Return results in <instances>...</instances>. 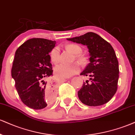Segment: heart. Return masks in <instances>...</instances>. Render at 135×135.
<instances>
[{
    "label": "heart",
    "instance_id": "b5f03b06",
    "mask_svg": "<svg viewBox=\"0 0 135 135\" xmlns=\"http://www.w3.org/2000/svg\"><path fill=\"white\" fill-rule=\"evenodd\" d=\"M66 48L71 52L76 55V59L79 62H84V59L80 54L82 52L83 49L79 45L71 43L66 46ZM50 58L51 62L57 64L60 61V50L58 47H55L51 50L50 52ZM79 70V66L78 63L72 64H59L54 68V72L60 78H69L77 73Z\"/></svg>",
    "mask_w": 135,
    "mask_h": 135
}]
</instances>
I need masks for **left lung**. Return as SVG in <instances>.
<instances>
[{
    "mask_svg": "<svg viewBox=\"0 0 135 135\" xmlns=\"http://www.w3.org/2000/svg\"><path fill=\"white\" fill-rule=\"evenodd\" d=\"M68 41L86 45L90 53V63L80 75L89 78L78 92L79 100L90 106L103 105L114 95L119 78L118 61L109 42L94 32Z\"/></svg>",
    "mask_w": 135,
    "mask_h": 135,
    "instance_id": "obj_1",
    "label": "left lung"
}]
</instances>
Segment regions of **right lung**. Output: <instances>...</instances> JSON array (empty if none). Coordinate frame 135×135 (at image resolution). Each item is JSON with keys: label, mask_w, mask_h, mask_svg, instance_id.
Listing matches in <instances>:
<instances>
[{"label": "right lung", "mask_w": 135, "mask_h": 135, "mask_svg": "<svg viewBox=\"0 0 135 135\" xmlns=\"http://www.w3.org/2000/svg\"><path fill=\"white\" fill-rule=\"evenodd\" d=\"M55 44V41L32 38L16 51L12 77L21 101L32 109H43L54 99V88L44 79L53 75L49 53Z\"/></svg>", "instance_id": "add662e5"}]
</instances>
